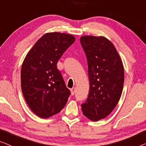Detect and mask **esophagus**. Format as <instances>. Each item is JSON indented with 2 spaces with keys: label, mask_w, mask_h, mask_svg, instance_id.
I'll list each match as a JSON object with an SVG mask.
<instances>
[{
  "label": "esophagus",
  "mask_w": 146,
  "mask_h": 146,
  "mask_svg": "<svg viewBox=\"0 0 146 146\" xmlns=\"http://www.w3.org/2000/svg\"><path fill=\"white\" fill-rule=\"evenodd\" d=\"M75 91H76L75 88H72V89H71V94H72V95H73V94L75 93Z\"/></svg>",
  "instance_id": "34e87169"
}]
</instances>
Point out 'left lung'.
Masks as SVG:
<instances>
[{
  "label": "left lung",
  "mask_w": 146,
  "mask_h": 146,
  "mask_svg": "<svg viewBox=\"0 0 146 146\" xmlns=\"http://www.w3.org/2000/svg\"><path fill=\"white\" fill-rule=\"evenodd\" d=\"M80 42L87 59L90 83L82 111L96 122L108 116L118 104L124 85V66L114 44L105 37L84 36Z\"/></svg>",
  "instance_id": "left-lung-1"
}]
</instances>
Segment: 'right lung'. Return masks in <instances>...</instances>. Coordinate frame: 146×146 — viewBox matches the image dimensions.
Returning <instances> with one entry per match:
<instances>
[{"instance_id":"obj_1","label":"right lung","mask_w":146,"mask_h":146,"mask_svg":"<svg viewBox=\"0 0 146 146\" xmlns=\"http://www.w3.org/2000/svg\"><path fill=\"white\" fill-rule=\"evenodd\" d=\"M75 41L73 35L47 33L37 41L22 63V93L32 111L40 118L59 113L67 103L71 93L57 63Z\"/></svg>"}]
</instances>
